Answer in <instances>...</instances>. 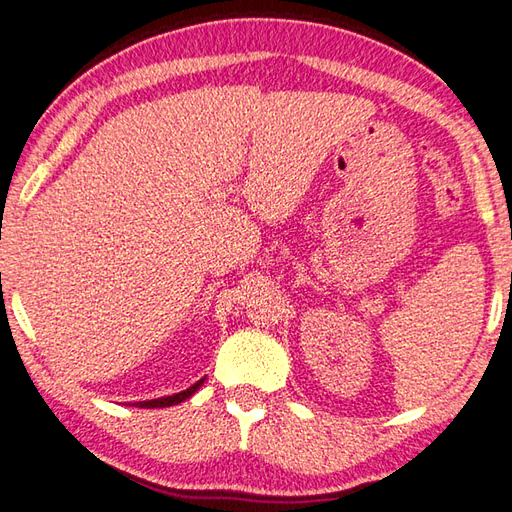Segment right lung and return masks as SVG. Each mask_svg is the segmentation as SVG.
<instances>
[{"mask_svg":"<svg viewBox=\"0 0 512 512\" xmlns=\"http://www.w3.org/2000/svg\"><path fill=\"white\" fill-rule=\"evenodd\" d=\"M202 384H204V380H199V382H195V384L191 386V389H186V391H182V393L167 395V397H158V400H149V402H136L134 406H139V408H165V406L180 404V402L186 400V397H191Z\"/></svg>","mask_w":512,"mask_h":512,"instance_id":"add662e5","label":"right lung"}]
</instances>
